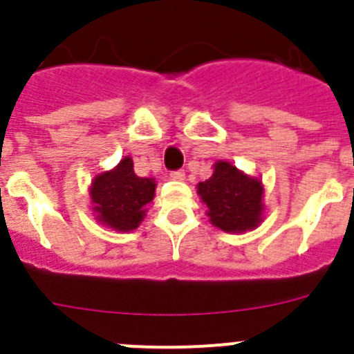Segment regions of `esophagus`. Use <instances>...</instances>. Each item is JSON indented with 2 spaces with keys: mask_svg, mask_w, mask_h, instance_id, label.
<instances>
[{
  "mask_svg": "<svg viewBox=\"0 0 354 354\" xmlns=\"http://www.w3.org/2000/svg\"><path fill=\"white\" fill-rule=\"evenodd\" d=\"M170 177L174 180H184V179H186V171H184V170H175V171H171Z\"/></svg>",
  "mask_w": 354,
  "mask_h": 354,
  "instance_id": "34e87169",
  "label": "esophagus"
}]
</instances>
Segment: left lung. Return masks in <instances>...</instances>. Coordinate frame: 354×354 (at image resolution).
I'll list each match as a JSON object with an SVG mask.
<instances>
[{"mask_svg": "<svg viewBox=\"0 0 354 354\" xmlns=\"http://www.w3.org/2000/svg\"><path fill=\"white\" fill-rule=\"evenodd\" d=\"M196 193L207 205V216L223 232H246L259 227L264 212V186L228 161L214 162L212 175L198 183Z\"/></svg>", "mask_w": 354, "mask_h": 354, "instance_id": "1", "label": "left lung"}]
</instances>
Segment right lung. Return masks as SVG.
Listing matches in <instances>:
<instances>
[{
  "label": "right lung",
  "instance_id": "add662e5",
  "mask_svg": "<svg viewBox=\"0 0 354 354\" xmlns=\"http://www.w3.org/2000/svg\"><path fill=\"white\" fill-rule=\"evenodd\" d=\"M154 193L156 180L134 174L129 156L122 159L113 170L95 175L90 186L95 220L118 232L138 228Z\"/></svg>",
  "mask_w": 354,
  "mask_h": 354
}]
</instances>
